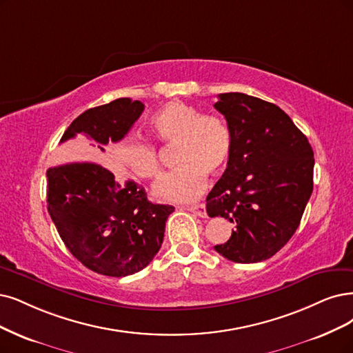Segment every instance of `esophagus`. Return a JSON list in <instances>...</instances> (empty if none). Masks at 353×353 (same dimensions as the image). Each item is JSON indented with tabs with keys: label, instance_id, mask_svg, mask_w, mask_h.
<instances>
[{
	"label": "esophagus",
	"instance_id": "obj_1",
	"mask_svg": "<svg viewBox=\"0 0 353 353\" xmlns=\"http://www.w3.org/2000/svg\"><path fill=\"white\" fill-rule=\"evenodd\" d=\"M188 211H189V212H192V214H194V215L201 216V218H206V216H208V214H206V208H205V203H196V205H190V206H188Z\"/></svg>",
	"mask_w": 353,
	"mask_h": 353
}]
</instances>
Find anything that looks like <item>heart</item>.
<instances>
[{
	"instance_id": "b5f03b06",
	"label": "heart",
	"mask_w": 353,
	"mask_h": 353,
	"mask_svg": "<svg viewBox=\"0 0 353 353\" xmlns=\"http://www.w3.org/2000/svg\"><path fill=\"white\" fill-rule=\"evenodd\" d=\"M150 126L161 142L177 143L180 165L154 186L155 198L190 202L205 190L208 174L216 176L225 170L232 151V135L221 117L201 114L183 101H170L151 116ZM119 160L139 179L152 180L161 174L159 151L150 141H123Z\"/></svg>"
}]
</instances>
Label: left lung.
<instances>
[{"instance_id": "left-lung-1", "label": "left lung", "mask_w": 353, "mask_h": 353, "mask_svg": "<svg viewBox=\"0 0 353 353\" xmlns=\"http://www.w3.org/2000/svg\"><path fill=\"white\" fill-rule=\"evenodd\" d=\"M232 135L225 172L206 198L210 216L234 224L214 249L236 263H257L290 241L312 192L314 152L276 104L244 93L218 94Z\"/></svg>"}]
</instances>
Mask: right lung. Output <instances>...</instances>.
<instances>
[{
    "label": "right lung",
    "mask_w": 353,
    "mask_h": 353,
    "mask_svg": "<svg viewBox=\"0 0 353 353\" xmlns=\"http://www.w3.org/2000/svg\"><path fill=\"white\" fill-rule=\"evenodd\" d=\"M142 112L143 104L128 97L85 110L61 138L68 142L65 160L72 163L46 172L48 212L59 237L78 262L100 275L122 278L148 266L174 211L151 203L134 180L121 185L97 164L108 143L121 141Z\"/></svg>",
    "instance_id": "obj_1"
}]
</instances>
